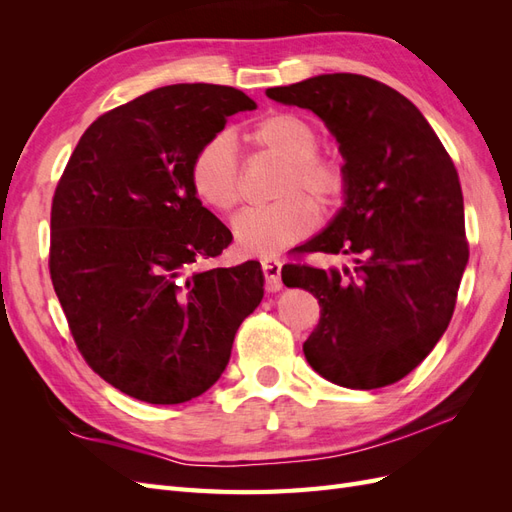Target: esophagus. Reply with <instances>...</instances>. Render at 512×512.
<instances>
[{"label": "esophagus", "mask_w": 512, "mask_h": 512, "mask_svg": "<svg viewBox=\"0 0 512 512\" xmlns=\"http://www.w3.org/2000/svg\"><path fill=\"white\" fill-rule=\"evenodd\" d=\"M260 267H262V275H265V288L267 292H277L282 290V262L277 258H262L260 260Z\"/></svg>", "instance_id": "obj_1"}]
</instances>
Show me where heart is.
I'll return each mask as SVG.
<instances>
[{
	"mask_svg": "<svg viewBox=\"0 0 512 512\" xmlns=\"http://www.w3.org/2000/svg\"><path fill=\"white\" fill-rule=\"evenodd\" d=\"M241 141L284 162L275 200L237 215L232 230L247 254H277L305 239L318 226L320 211L335 207L348 188V170L335 153L320 151V130L312 119L292 111H271L239 130ZM190 183L205 207L230 213L241 200V166L226 136H213L194 153ZM309 193L317 202L306 196Z\"/></svg>",
	"mask_w": 512,
	"mask_h": 512,
	"instance_id": "obj_1",
	"label": "heart"
}]
</instances>
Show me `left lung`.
Here are the masks:
<instances>
[{
	"label": "left lung",
	"instance_id": "1",
	"mask_svg": "<svg viewBox=\"0 0 512 512\" xmlns=\"http://www.w3.org/2000/svg\"><path fill=\"white\" fill-rule=\"evenodd\" d=\"M275 102L314 111L346 160V203L329 228L282 267L288 288L320 303L307 363L346 389L408 376L453 318L470 245L457 168L421 111L361 74H322L271 87ZM314 251L354 255L339 274L302 262Z\"/></svg>",
	"mask_w": 512,
	"mask_h": 512
}]
</instances>
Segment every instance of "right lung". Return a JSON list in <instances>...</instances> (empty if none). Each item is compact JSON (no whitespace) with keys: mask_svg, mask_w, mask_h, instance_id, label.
Returning <instances> with one entry per match:
<instances>
[{"mask_svg":"<svg viewBox=\"0 0 512 512\" xmlns=\"http://www.w3.org/2000/svg\"><path fill=\"white\" fill-rule=\"evenodd\" d=\"M254 100L226 85H168L100 115L59 177L49 271L85 363L115 389L173 406L228 365L262 301L260 262L188 275L230 230L190 183L194 153Z\"/></svg>","mask_w":512,"mask_h":512,"instance_id":"right-lung-1","label":"right lung"}]
</instances>
